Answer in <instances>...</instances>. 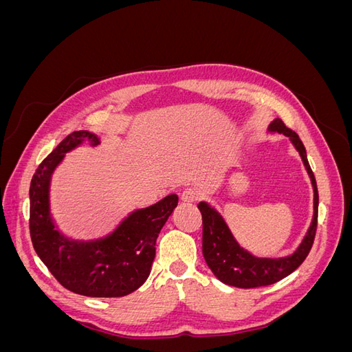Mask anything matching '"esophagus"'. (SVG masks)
<instances>
[{
	"label": "esophagus",
	"mask_w": 352,
	"mask_h": 352,
	"mask_svg": "<svg viewBox=\"0 0 352 352\" xmlns=\"http://www.w3.org/2000/svg\"><path fill=\"white\" fill-rule=\"evenodd\" d=\"M198 198H199V190L195 188H186L182 190V194H180V201L188 206L195 204Z\"/></svg>",
	"instance_id": "1"
}]
</instances>
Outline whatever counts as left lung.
Masks as SVG:
<instances>
[{
  "mask_svg": "<svg viewBox=\"0 0 352 352\" xmlns=\"http://www.w3.org/2000/svg\"><path fill=\"white\" fill-rule=\"evenodd\" d=\"M267 133H282L289 138L291 144L302 160L308 177L311 180L314 192L313 217L296 250L289 255L278 258L255 257L238 243L225 217L221 216V212L214 206H211L207 201H201L198 204L202 214V255H204L207 265L220 282L230 286L243 287V289L273 285L300 267L313 247L317 229L318 192L302 141L294 131L286 127L280 119L270 122Z\"/></svg>",
  "mask_w": 352,
  "mask_h": 352,
  "instance_id": "8db88e82",
  "label": "left lung"
}]
</instances>
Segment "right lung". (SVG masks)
Returning <instances> with one entry per match:
<instances>
[{
  "label": "right lung",
  "mask_w": 352,
  "mask_h": 352,
  "mask_svg": "<svg viewBox=\"0 0 352 352\" xmlns=\"http://www.w3.org/2000/svg\"><path fill=\"white\" fill-rule=\"evenodd\" d=\"M82 144H100L89 131L65 138L32 177L30 238L38 257L66 289L94 298L124 296L144 285L155 257V242L164 223L177 207V195H167L146 208L131 211L105 236L79 241L61 233L51 216L52 175L66 154Z\"/></svg>",
  "instance_id": "right-lung-1"
}]
</instances>
